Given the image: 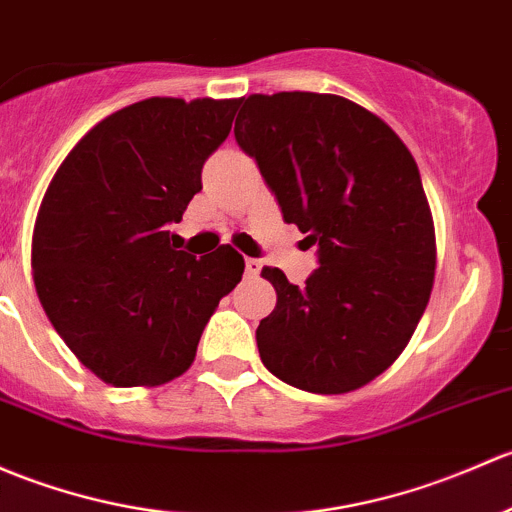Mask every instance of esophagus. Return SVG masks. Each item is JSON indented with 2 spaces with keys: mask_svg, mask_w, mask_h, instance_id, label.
Listing matches in <instances>:
<instances>
[{
  "mask_svg": "<svg viewBox=\"0 0 512 512\" xmlns=\"http://www.w3.org/2000/svg\"><path fill=\"white\" fill-rule=\"evenodd\" d=\"M260 267L262 262L257 260V257H245V272L250 274V277H257V274H260Z\"/></svg>",
  "mask_w": 512,
  "mask_h": 512,
  "instance_id": "34e87169",
  "label": "esophagus"
}]
</instances>
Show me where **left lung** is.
<instances>
[{
    "instance_id": "obj_1",
    "label": "left lung",
    "mask_w": 512,
    "mask_h": 512,
    "mask_svg": "<svg viewBox=\"0 0 512 512\" xmlns=\"http://www.w3.org/2000/svg\"><path fill=\"white\" fill-rule=\"evenodd\" d=\"M235 142L319 255L301 287L262 267L277 289L257 326L262 363L321 395L370 383L405 351L432 294L437 247L417 161L373 112L319 93L242 98Z\"/></svg>"
}]
</instances>
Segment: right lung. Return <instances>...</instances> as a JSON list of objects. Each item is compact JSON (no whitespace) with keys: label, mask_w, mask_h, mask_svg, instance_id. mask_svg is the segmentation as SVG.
<instances>
[{"label":"right lung","mask_w":512,"mask_h":512,"mask_svg":"<svg viewBox=\"0 0 512 512\" xmlns=\"http://www.w3.org/2000/svg\"><path fill=\"white\" fill-rule=\"evenodd\" d=\"M240 100L149 98L105 117L43 196L31 240L36 294L85 368L117 387L186 373L245 260L230 245L196 257L171 245L225 142Z\"/></svg>","instance_id":"obj_1"}]
</instances>
